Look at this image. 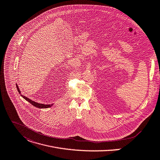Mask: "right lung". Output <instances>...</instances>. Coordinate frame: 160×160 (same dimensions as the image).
Listing matches in <instances>:
<instances>
[{"label": "right lung", "instance_id": "obj_1", "mask_svg": "<svg viewBox=\"0 0 160 160\" xmlns=\"http://www.w3.org/2000/svg\"><path fill=\"white\" fill-rule=\"evenodd\" d=\"M16 85H17V90H18L19 94H21V92H20V89H19V88H18V85L17 84ZM20 95L22 96V97L23 98H24L25 100H27V101H28V102H29L31 105H32L34 106L35 107H37V108H47L51 107L53 105V104H51V105H48V104H47V105H45V104L39 103L35 102V101H32V100L30 99L29 98H27V97H25V96H23V95H22V94H20Z\"/></svg>", "mask_w": 160, "mask_h": 160}]
</instances>
